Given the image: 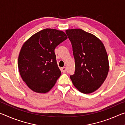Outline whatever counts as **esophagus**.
<instances>
[{"label": "esophagus", "instance_id": "1", "mask_svg": "<svg viewBox=\"0 0 125 125\" xmlns=\"http://www.w3.org/2000/svg\"><path fill=\"white\" fill-rule=\"evenodd\" d=\"M61 71H62V72L63 73H65V71H66V68H65V67H62V68H61Z\"/></svg>", "mask_w": 125, "mask_h": 125}]
</instances>
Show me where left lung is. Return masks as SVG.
I'll list each match as a JSON object with an SVG mask.
<instances>
[{"label":"left lung","mask_w":125,"mask_h":125,"mask_svg":"<svg viewBox=\"0 0 125 125\" xmlns=\"http://www.w3.org/2000/svg\"><path fill=\"white\" fill-rule=\"evenodd\" d=\"M65 32L71 42L75 60L74 86L81 93L90 94L100 87L109 72V59L105 46L98 37L80 29Z\"/></svg>","instance_id":"1"}]
</instances>
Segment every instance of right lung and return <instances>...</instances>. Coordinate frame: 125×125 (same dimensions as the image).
Masks as SVG:
<instances>
[{"label":"right lung","instance_id":"add662e5","mask_svg":"<svg viewBox=\"0 0 125 125\" xmlns=\"http://www.w3.org/2000/svg\"><path fill=\"white\" fill-rule=\"evenodd\" d=\"M67 39L62 31L45 29L31 36L21 48L18 68L22 80L33 92L46 93L60 77L54 49Z\"/></svg>","mask_w":125,"mask_h":125}]
</instances>
